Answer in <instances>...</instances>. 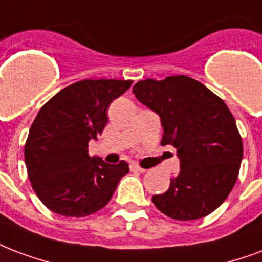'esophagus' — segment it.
I'll return each mask as SVG.
<instances>
[{"label": "esophagus", "instance_id": "obj_1", "mask_svg": "<svg viewBox=\"0 0 262 262\" xmlns=\"http://www.w3.org/2000/svg\"><path fill=\"white\" fill-rule=\"evenodd\" d=\"M130 169L133 171H139V173H144V171H147V169H144V167L139 166V165H136V163H132L130 165Z\"/></svg>", "mask_w": 262, "mask_h": 262}]
</instances>
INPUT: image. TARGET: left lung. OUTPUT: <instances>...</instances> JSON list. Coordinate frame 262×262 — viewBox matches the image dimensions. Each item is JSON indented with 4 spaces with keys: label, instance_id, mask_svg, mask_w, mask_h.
<instances>
[{
    "label": "left lung",
    "instance_id": "obj_1",
    "mask_svg": "<svg viewBox=\"0 0 262 262\" xmlns=\"http://www.w3.org/2000/svg\"><path fill=\"white\" fill-rule=\"evenodd\" d=\"M133 93L161 117V143L173 145L180 159L179 174L166 192L154 195V205L180 221L206 217L239 174L243 144L235 118L219 96L187 75L139 81Z\"/></svg>",
    "mask_w": 262,
    "mask_h": 262
}]
</instances>
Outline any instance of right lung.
Returning a JSON list of instances; mask_svg holds the SVG:
<instances>
[{
	"instance_id": "obj_1",
	"label": "right lung",
	"mask_w": 262,
	"mask_h": 262,
	"mask_svg": "<svg viewBox=\"0 0 262 262\" xmlns=\"http://www.w3.org/2000/svg\"><path fill=\"white\" fill-rule=\"evenodd\" d=\"M132 81L83 79L61 89L38 111L25 162L39 201L56 214L91 215L110 202L129 165L89 157L88 144L108 122L107 108Z\"/></svg>"
}]
</instances>
